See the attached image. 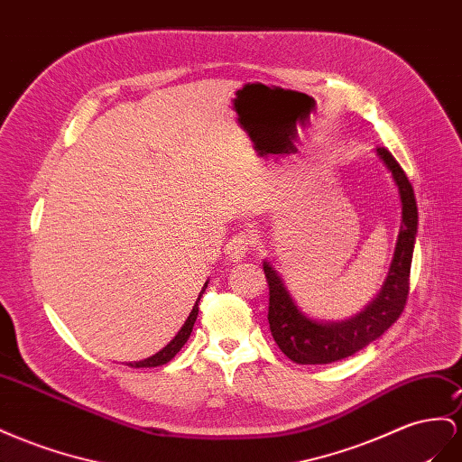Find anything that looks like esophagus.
<instances>
[{"label": "esophagus", "mask_w": 462, "mask_h": 462, "mask_svg": "<svg viewBox=\"0 0 462 462\" xmlns=\"http://www.w3.org/2000/svg\"><path fill=\"white\" fill-rule=\"evenodd\" d=\"M254 245V239L251 235L246 233H236L233 239L227 243L226 246V254L231 258V260H241L246 251H251V246Z\"/></svg>", "instance_id": "esophagus-1"}]
</instances>
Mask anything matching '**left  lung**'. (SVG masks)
I'll use <instances>...</instances> for the list:
<instances>
[{"label":"left lung","mask_w":462,"mask_h":462,"mask_svg":"<svg viewBox=\"0 0 462 462\" xmlns=\"http://www.w3.org/2000/svg\"><path fill=\"white\" fill-rule=\"evenodd\" d=\"M377 153L386 169L393 172L398 192H401L402 226L401 233H398L389 276H386L375 301L364 313H359L352 320L334 324H322L307 319L295 307L276 270L264 262L270 290V332L280 350L299 365H322L354 356L361 347L377 340L386 328H391L406 307L410 293V266H412L418 233V206L412 184H410L406 172L398 165L393 153L384 147H377Z\"/></svg>","instance_id":"1"}]
</instances>
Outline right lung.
Masks as SVG:
<instances>
[{
    "label": "right lung",
    "mask_w": 462,
    "mask_h": 462,
    "mask_svg": "<svg viewBox=\"0 0 462 462\" xmlns=\"http://www.w3.org/2000/svg\"><path fill=\"white\" fill-rule=\"evenodd\" d=\"M206 288H208V283L204 285L202 293L206 291ZM202 293H200V297H202ZM200 297H198V301H196V305H194V309H192L190 317L186 319L184 327H182V328L179 330V334L174 336V338L171 340V344H167V346L163 347V350L157 352V354L152 356V357H147V359H143V361H135V364H130V367H159V365L169 364V361L180 352V347L186 344V340L190 338V332H192V327H194L196 317H198V303H200Z\"/></svg>",
    "instance_id": "1"
}]
</instances>
